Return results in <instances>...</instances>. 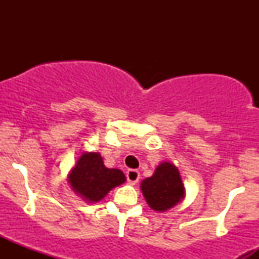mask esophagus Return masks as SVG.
I'll return each instance as SVG.
<instances>
[{
	"label": "esophagus",
	"mask_w": 259,
	"mask_h": 259,
	"mask_svg": "<svg viewBox=\"0 0 259 259\" xmlns=\"http://www.w3.org/2000/svg\"><path fill=\"white\" fill-rule=\"evenodd\" d=\"M126 178H127V181H129L130 184L135 185V184L138 183L140 179L139 170H136V169H129V170L126 171Z\"/></svg>",
	"instance_id": "esophagus-1"
}]
</instances>
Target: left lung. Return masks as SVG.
Wrapping results in <instances>:
<instances>
[{"instance_id": "obj_1", "label": "left lung", "mask_w": 259, "mask_h": 259, "mask_svg": "<svg viewBox=\"0 0 259 259\" xmlns=\"http://www.w3.org/2000/svg\"><path fill=\"white\" fill-rule=\"evenodd\" d=\"M140 187L148 206L157 212H165L185 197L179 170L170 162L160 163L152 177L142 180Z\"/></svg>"}]
</instances>
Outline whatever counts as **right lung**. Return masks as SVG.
<instances>
[{
	"instance_id": "1",
	"label": "right lung",
	"mask_w": 259,
	"mask_h": 259,
	"mask_svg": "<svg viewBox=\"0 0 259 259\" xmlns=\"http://www.w3.org/2000/svg\"><path fill=\"white\" fill-rule=\"evenodd\" d=\"M125 175L119 169L107 168L97 152H85L68 175L73 191L86 202H99L114 189L125 183Z\"/></svg>"
}]
</instances>
